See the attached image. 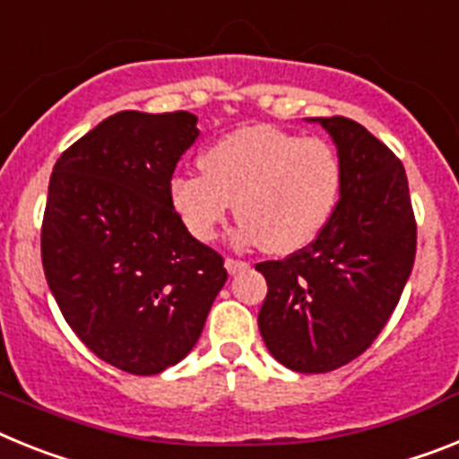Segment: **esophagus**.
I'll list each match as a JSON object with an SVG mask.
<instances>
[{
    "instance_id": "obj_1",
    "label": "esophagus",
    "mask_w": 459,
    "mask_h": 459,
    "mask_svg": "<svg viewBox=\"0 0 459 459\" xmlns=\"http://www.w3.org/2000/svg\"><path fill=\"white\" fill-rule=\"evenodd\" d=\"M226 270H229V274H238L242 273V270L249 268V263L247 261H238V258H226Z\"/></svg>"
}]
</instances>
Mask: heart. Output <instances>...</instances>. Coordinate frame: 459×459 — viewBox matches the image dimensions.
Returning <instances> with one entry per match:
<instances>
[{
    "label": "heart",
    "instance_id": "1",
    "mask_svg": "<svg viewBox=\"0 0 459 459\" xmlns=\"http://www.w3.org/2000/svg\"><path fill=\"white\" fill-rule=\"evenodd\" d=\"M203 173L170 180V205L191 238L212 242L230 210L242 219L238 240L261 242L277 256L312 245L330 224L342 194L340 154L324 138L277 126H242L201 157Z\"/></svg>",
    "mask_w": 459,
    "mask_h": 459
}]
</instances>
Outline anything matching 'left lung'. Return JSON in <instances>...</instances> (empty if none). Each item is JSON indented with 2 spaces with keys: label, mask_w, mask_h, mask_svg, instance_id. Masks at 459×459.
<instances>
[{
  "label": "left lung",
  "mask_w": 459,
  "mask_h": 459,
  "mask_svg": "<svg viewBox=\"0 0 459 459\" xmlns=\"http://www.w3.org/2000/svg\"><path fill=\"white\" fill-rule=\"evenodd\" d=\"M337 145L342 194L330 224L284 261L258 263L268 296L258 330L293 372L342 368L378 337L395 312L416 258L404 166L349 117H312Z\"/></svg>",
  "instance_id": "obj_1"
}]
</instances>
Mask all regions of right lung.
<instances>
[{"instance_id": "1", "label": "right lung", "mask_w": 459, "mask_h": 459, "mask_svg": "<svg viewBox=\"0 0 459 459\" xmlns=\"http://www.w3.org/2000/svg\"><path fill=\"white\" fill-rule=\"evenodd\" d=\"M196 122L186 110L110 115L57 159L48 186V286L82 344L138 377L196 346L229 277L224 258L191 238L170 205Z\"/></svg>"}]
</instances>
